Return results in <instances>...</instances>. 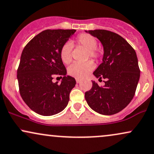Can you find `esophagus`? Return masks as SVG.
Segmentation results:
<instances>
[{
	"mask_svg": "<svg viewBox=\"0 0 154 154\" xmlns=\"http://www.w3.org/2000/svg\"><path fill=\"white\" fill-rule=\"evenodd\" d=\"M75 81H76V83H81V80H80V79H75Z\"/></svg>",
	"mask_w": 154,
	"mask_h": 154,
	"instance_id": "esophagus-1",
	"label": "esophagus"
}]
</instances>
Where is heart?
I'll list each match as a JSON object with an SVG mask.
<instances>
[{
    "instance_id": "b5f03b06",
    "label": "heart",
    "mask_w": 154,
    "mask_h": 154,
    "mask_svg": "<svg viewBox=\"0 0 154 154\" xmlns=\"http://www.w3.org/2000/svg\"><path fill=\"white\" fill-rule=\"evenodd\" d=\"M75 45L82 46L88 51L87 59L89 58L93 60H96L100 56V52L97 49V41L94 36L88 33H81L75 39ZM73 43L67 42L62 45L60 51V57L62 62L65 64H69L72 61V51ZM94 68L92 62L88 61L83 63H75L68 68V73L75 79H84Z\"/></svg>"
}]
</instances>
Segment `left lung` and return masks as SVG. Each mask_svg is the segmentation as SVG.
Segmentation results:
<instances>
[{"label": "left lung", "instance_id": "8db88e82", "mask_svg": "<svg viewBox=\"0 0 154 154\" xmlns=\"http://www.w3.org/2000/svg\"><path fill=\"white\" fill-rule=\"evenodd\" d=\"M96 37L103 47V62L94 72L97 79H105L99 86L92 81L85 93L87 103L103 115H113L126 108L134 98L140 78L136 51L119 34L106 30L86 31Z\"/></svg>", "mask_w": 154, "mask_h": 154}]
</instances>
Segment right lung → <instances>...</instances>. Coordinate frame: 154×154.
<instances>
[{"label":"right lung","mask_w":154,"mask_h":154,"mask_svg":"<svg viewBox=\"0 0 154 154\" xmlns=\"http://www.w3.org/2000/svg\"><path fill=\"white\" fill-rule=\"evenodd\" d=\"M75 30H45L25 46L17 71L19 91L28 107L40 115L53 116L67 106L75 80L66 75L60 57L62 45ZM62 78L60 85L52 81Z\"/></svg>","instance_id":"1"}]
</instances>
